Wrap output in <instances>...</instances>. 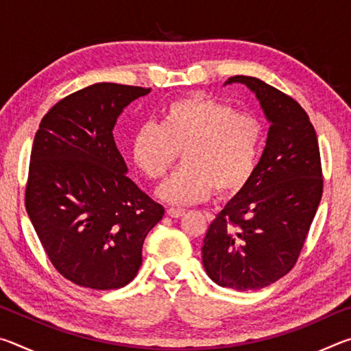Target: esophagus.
<instances>
[{"label":"esophagus","mask_w":351,"mask_h":351,"mask_svg":"<svg viewBox=\"0 0 351 351\" xmlns=\"http://www.w3.org/2000/svg\"><path fill=\"white\" fill-rule=\"evenodd\" d=\"M184 209H178V207H169L167 209V215L171 217V218H180L184 215Z\"/></svg>","instance_id":"1"}]
</instances>
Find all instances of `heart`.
<instances>
[{"label":"heart","instance_id":"obj_1","mask_svg":"<svg viewBox=\"0 0 351 351\" xmlns=\"http://www.w3.org/2000/svg\"><path fill=\"white\" fill-rule=\"evenodd\" d=\"M261 123L249 112L209 96L165 106L161 125L144 123L132 138V159L148 180H161L182 152V167L158 189L170 204H192L215 189L228 197L245 189L257 167Z\"/></svg>","mask_w":351,"mask_h":351}]
</instances>
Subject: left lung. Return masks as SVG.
<instances>
[{
	"label": "left lung",
	"instance_id": "8db88e82",
	"mask_svg": "<svg viewBox=\"0 0 351 351\" xmlns=\"http://www.w3.org/2000/svg\"><path fill=\"white\" fill-rule=\"evenodd\" d=\"M257 96L271 127L251 180L207 229L203 265L219 287L260 289L293 269L322 198L317 136L305 110L263 80L234 75Z\"/></svg>",
	"mask_w": 351,
	"mask_h": 351
}]
</instances>
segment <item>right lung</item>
Returning a JSON list of instances; mask_svg holds the SVG:
<instances>
[{"mask_svg": "<svg viewBox=\"0 0 351 351\" xmlns=\"http://www.w3.org/2000/svg\"><path fill=\"white\" fill-rule=\"evenodd\" d=\"M150 88L96 83L41 119L26 184V210L51 263L75 285L117 289L142 265L147 234L164 215L125 175L112 128Z\"/></svg>", "mask_w": 351, "mask_h": 351, "instance_id": "1", "label": "right lung"}]
</instances>
